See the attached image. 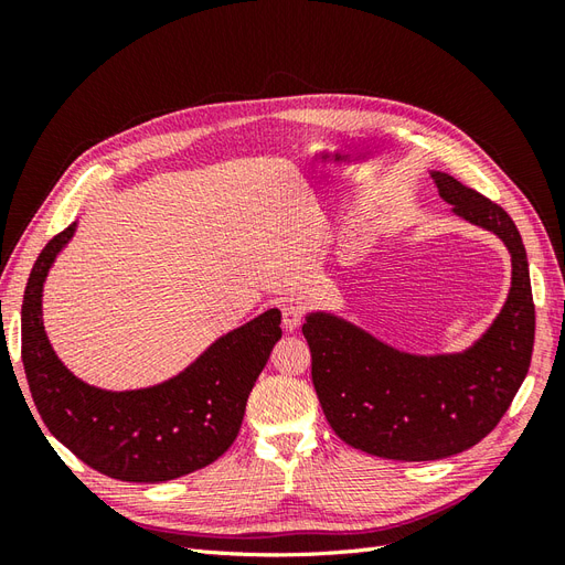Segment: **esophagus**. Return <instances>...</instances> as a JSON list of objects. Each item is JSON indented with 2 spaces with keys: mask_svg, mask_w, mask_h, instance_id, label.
I'll return each instance as SVG.
<instances>
[{
  "mask_svg": "<svg viewBox=\"0 0 565 565\" xmlns=\"http://www.w3.org/2000/svg\"><path fill=\"white\" fill-rule=\"evenodd\" d=\"M282 324H285V330H297L299 324H301V320H303V309L299 303H295V301H285L282 303Z\"/></svg>",
  "mask_w": 565,
  "mask_h": 565,
  "instance_id": "1",
  "label": "esophagus"
}]
</instances>
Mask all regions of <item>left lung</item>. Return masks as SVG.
<instances>
[{
    "mask_svg": "<svg viewBox=\"0 0 565 565\" xmlns=\"http://www.w3.org/2000/svg\"><path fill=\"white\" fill-rule=\"evenodd\" d=\"M438 195L511 254V289L488 332L461 353L415 355L393 349L332 313H309L303 337L311 377L332 431L351 448L398 461L465 452L504 417L521 388L535 341L527 256L511 216L446 172Z\"/></svg>",
    "mask_w": 565,
    "mask_h": 565,
    "instance_id": "left-lung-1",
    "label": "left lung"
}]
</instances>
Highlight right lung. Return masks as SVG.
Returning a JSON list of instances; mask_svg holds the SVG:
<instances>
[{
  "mask_svg": "<svg viewBox=\"0 0 565 565\" xmlns=\"http://www.w3.org/2000/svg\"><path fill=\"white\" fill-rule=\"evenodd\" d=\"M77 224L51 237L23 295L21 355L32 401L46 429L84 465L129 483H162L224 455L241 431L249 391L282 337L280 311L268 309L204 351L177 377L136 391L84 384L51 349L42 289L51 264Z\"/></svg>",
  "mask_w": 565,
  "mask_h": 565,
  "instance_id": "add662e5",
  "label": "right lung"
}]
</instances>
